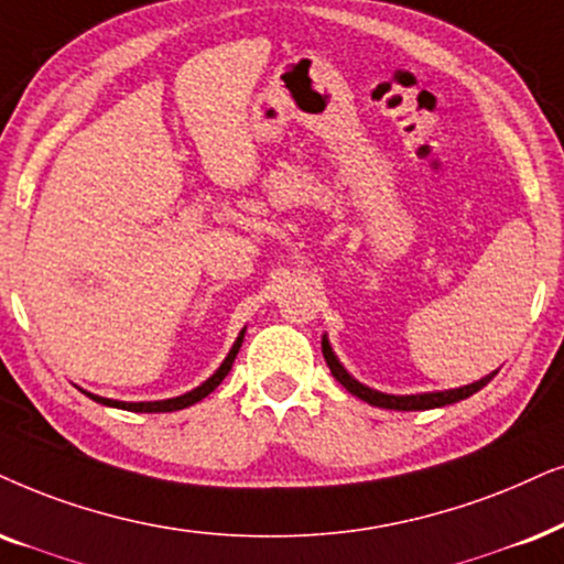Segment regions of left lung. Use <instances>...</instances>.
I'll list each match as a JSON object with an SVG mask.
<instances>
[{"label": "left lung", "instance_id": "left-lung-1", "mask_svg": "<svg viewBox=\"0 0 564 564\" xmlns=\"http://www.w3.org/2000/svg\"><path fill=\"white\" fill-rule=\"evenodd\" d=\"M321 349H324V357H326V365L328 370H332V376L339 380L345 389L352 393V397L368 401L372 406H380V409H397V412H422V409H435V406H445V404H456L460 399H469L471 393H477L479 389H485L489 380L495 378V372H489L481 380H474L469 386H460V389H448V391H430V393H409V397H393V393H383V391H376V389H368V386H362L360 380H355L349 372L345 370V365L336 360L332 345H328L326 334L324 339H321Z\"/></svg>", "mask_w": 564, "mask_h": 564}]
</instances>
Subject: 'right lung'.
<instances>
[{"instance_id": "right-lung-1", "label": "right lung", "mask_w": 564, "mask_h": 564, "mask_svg": "<svg viewBox=\"0 0 564 564\" xmlns=\"http://www.w3.org/2000/svg\"><path fill=\"white\" fill-rule=\"evenodd\" d=\"M243 334H246V328L238 334L236 345H232V349L228 352V357H225V360H223V365H219V368H217L215 372H212V378L204 380L202 386H196L194 391L184 393V397H173V399H163V401H116V399L95 397V393H87V391H85V393H87V397H90L93 401H98V404L116 406V409H127V412H150V414H152V412H178V409H186V406L196 404V401H202L204 397H209V393L215 391L219 383H223L225 376H228L230 368H232V362H236V355H238L240 345H243Z\"/></svg>"}]
</instances>
